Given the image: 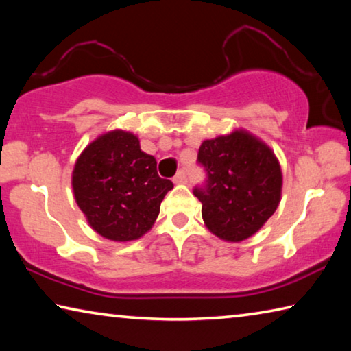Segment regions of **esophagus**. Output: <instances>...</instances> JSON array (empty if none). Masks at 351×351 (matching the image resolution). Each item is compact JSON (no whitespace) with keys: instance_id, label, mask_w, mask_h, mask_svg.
<instances>
[{"instance_id":"esophagus-1","label":"esophagus","mask_w":351,"mask_h":351,"mask_svg":"<svg viewBox=\"0 0 351 351\" xmlns=\"http://www.w3.org/2000/svg\"><path fill=\"white\" fill-rule=\"evenodd\" d=\"M189 180H187V175H186V171L184 170H180L176 173V176L173 178V182H176V184H186Z\"/></svg>"}]
</instances>
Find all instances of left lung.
<instances>
[{"mask_svg": "<svg viewBox=\"0 0 351 351\" xmlns=\"http://www.w3.org/2000/svg\"><path fill=\"white\" fill-rule=\"evenodd\" d=\"M197 162L206 180L193 195L207 228L226 241L254 235L280 203L282 170L268 145L246 132L204 141Z\"/></svg>", "mask_w": 351, "mask_h": 351, "instance_id": "obj_1", "label": "left lung"}]
</instances>
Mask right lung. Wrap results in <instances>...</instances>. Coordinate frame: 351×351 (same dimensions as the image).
Masks as SVG:
<instances>
[{
  "label": "right lung",
  "mask_w": 351,
  "mask_h": 351,
  "mask_svg": "<svg viewBox=\"0 0 351 351\" xmlns=\"http://www.w3.org/2000/svg\"><path fill=\"white\" fill-rule=\"evenodd\" d=\"M73 189L97 234L130 241L152 228L173 182L158 175L156 159L141 150L134 134L116 130L83 150L73 171Z\"/></svg>",
  "instance_id": "1"
}]
</instances>
